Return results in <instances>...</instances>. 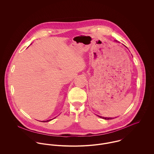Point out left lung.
Instances as JSON below:
<instances>
[{
	"label": "left lung",
	"instance_id": "1",
	"mask_svg": "<svg viewBox=\"0 0 154 154\" xmlns=\"http://www.w3.org/2000/svg\"><path fill=\"white\" fill-rule=\"evenodd\" d=\"M99 116V117H100V118H101L104 119L110 120L112 119H114V118H104V117H102V116Z\"/></svg>",
	"mask_w": 154,
	"mask_h": 154
}]
</instances>
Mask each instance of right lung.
<instances>
[{"label":"right lung","mask_w":154,"mask_h":154,"mask_svg":"<svg viewBox=\"0 0 154 154\" xmlns=\"http://www.w3.org/2000/svg\"><path fill=\"white\" fill-rule=\"evenodd\" d=\"M51 120H46V121H44V122H49V121H50V120H51Z\"/></svg>","instance_id":"1"}]
</instances>
